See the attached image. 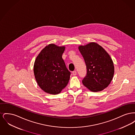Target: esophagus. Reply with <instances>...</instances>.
<instances>
[{
    "label": "esophagus",
    "mask_w": 135,
    "mask_h": 135,
    "mask_svg": "<svg viewBox=\"0 0 135 135\" xmlns=\"http://www.w3.org/2000/svg\"><path fill=\"white\" fill-rule=\"evenodd\" d=\"M76 74H77V72H76V71H73L72 72V74L73 75H76Z\"/></svg>",
    "instance_id": "34e87169"
}]
</instances>
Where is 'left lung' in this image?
Returning a JSON list of instances; mask_svg holds the SVG:
<instances>
[{
  "label": "left lung",
  "instance_id": "left-lung-1",
  "mask_svg": "<svg viewBox=\"0 0 135 135\" xmlns=\"http://www.w3.org/2000/svg\"><path fill=\"white\" fill-rule=\"evenodd\" d=\"M78 49L87 69L83 84L91 91H102L109 85L113 77L114 67L112 60L101 45L94 42L80 45Z\"/></svg>",
  "mask_w": 135,
  "mask_h": 135
}]
</instances>
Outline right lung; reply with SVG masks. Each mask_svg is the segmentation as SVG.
Segmentation results:
<instances>
[{
  "instance_id": "obj_1",
  "label": "right lung",
  "mask_w": 135,
  "mask_h": 135,
  "mask_svg": "<svg viewBox=\"0 0 135 135\" xmlns=\"http://www.w3.org/2000/svg\"><path fill=\"white\" fill-rule=\"evenodd\" d=\"M65 46L50 44L42 50L36 58L34 74L39 86L45 93L57 95L66 86L70 72L62 59Z\"/></svg>"
}]
</instances>
